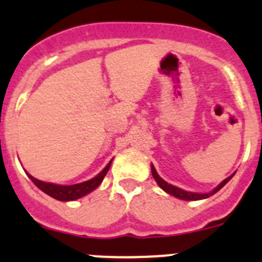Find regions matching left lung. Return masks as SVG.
<instances>
[{
	"instance_id": "obj_1",
	"label": "left lung",
	"mask_w": 262,
	"mask_h": 262,
	"mask_svg": "<svg viewBox=\"0 0 262 262\" xmlns=\"http://www.w3.org/2000/svg\"><path fill=\"white\" fill-rule=\"evenodd\" d=\"M151 169H152V176H154V178L156 180V182L159 184V186L161 187L164 191H166V193L170 194V195H174V196H177V198H180V200H184V201H198V200H205V198H209L210 195H212V194H215L216 191L221 190L222 187H223L224 185H226L227 182L230 181L231 178L233 177V174H232V176H230L228 178H226V180H224L221 185H217V186L215 187L211 193L198 194V193H190V191H185V190H182V189H180V187H176V186H173V185L168 184V182L164 181L163 178L157 174L156 169L154 168V165L151 166Z\"/></svg>"
}]
</instances>
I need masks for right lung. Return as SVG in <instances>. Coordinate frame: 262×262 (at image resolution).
<instances>
[{"label": "right lung", "instance_id": "right-lung-1", "mask_svg": "<svg viewBox=\"0 0 262 262\" xmlns=\"http://www.w3.org/2000/svg\"><path fill=\"white\" fill-rule=\"evenodd\" d=\"M113 161V160H111ZM111 161L106 165V168L103 169L102 172L97 174L96 177L89 180V181L81 182V184H76V185H69V186H62V185H55V184H50V182H43L39 181L36 178L32 177L31 174L27 173V176L30 177L34 184L40 189L41 191H45L46 194H48L50 196L55 198L57 201H75L77 198H81V196L86 195L90 191H93L96 187L99 186V184L102 182L103 177L107 173L108 168L111 165Z\"/></svg>", "mask_w": 262, "mask_h": 262}]
</instances>
